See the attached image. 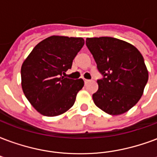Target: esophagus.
Segmentation results:
<instances>
[{
  "instance_id": "esophagus-1",
  "label": "esophagus",
  "mask_w": 157,
  "mask_h": 157,
  "mask_svg": "<svg viewBox=\"0 0 157 157\" xmlns=\"http://www.w3.org/2000/svg\"><path fill=\"white\" fill-rule=\"evenodd\" d=\"M84 81H85V84H87V83H89V82H90V80H86V79H85V80H84Z\"/></svg>"
}]
</instances>
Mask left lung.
<instances>
[{
    "label": "left lung",
    "instance_id": "1",
    "mask_svg": "<svg viewBox=\"0 0 157 157\" xmlns=\"http://www.w3.org/2000/svg\"><path fill=\"white\" fill-rule=\"evenodd\" d=\"M86 44L104 78L92 97L95 105L111 115L126 113L142 97L148 71L141 52L124 40L87 38Z\"/></svg>",
    "mask_w": 157,
    "mask_h": 157
}]
</instances>
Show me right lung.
Segmentation results:
<instances>
[{
	"label": "right lung",
	"mask_w": 157,
	"mask_h": 157,
	"mask_svg": "<svg viewBox=\"0 0 157 157\" xmlns=\"http://www.w3.org/2000/svg\"><path fill=\"white\" fill-rule=\"evenodd\" d=\"M82 38L50 36L37 44L21 67L24 94L39 113L54 117L72 107L76 94L84 86L82 79L66 78L83 47Z\"/></svg>",
	"instance_id": "add662e5"
}]
</instances>
